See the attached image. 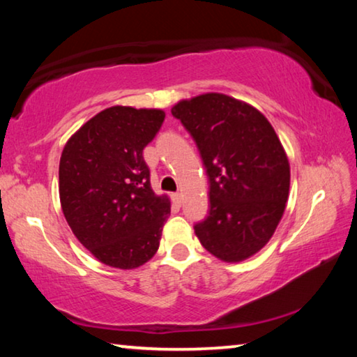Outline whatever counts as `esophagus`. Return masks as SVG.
<instances>
[{
    "label": "esophagus",
    "mask_w": 357,
    "mask_h": 357,
    "mask_svg": "<svg viewBox=\"0 0 357 357\" xmlns=\"http://www.w3.org/2000/svg\"><path fill=\"white\" fill-rule=\"evenodd\" d=\"M172 198H173V202H174V203H176V204H181V203H183V195H181V193H179V192H176V193H173V195H172Z\"/></svg>",
    "instance_id": "1"
}]
</instances>
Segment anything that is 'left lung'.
<instances>
[{"label": "left lung", "mask_w": 357, "mask_h": 357, "mask_svg": "<svg viewBox=\"0 0 357 357\" xmlns=\"http://www.w3.org/2000/svg\"><path fill=\"white\" fill-rule=\"evenodd\" d=\"M200 151L209 179L206 219L193 225L204 249L223 261L252 257L285 211L289 164L273 126L257 108L209 93L172 108Z\"/></svg>", "instance_id": "obj_1"}]
</instances>
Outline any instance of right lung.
<instances>
[{
    "mask_svg": "<svg viewBox=\"0 0 357 357\" xmlns=\"http://www.w3.org/2000/svg\"><path fill=\"white\" fill-rule=\"evenodd\" d=\"M165 113L110 107L83 124L59 160V198L77 239L104 264L138 268L159 249L170 202L151 189L143 149Z\"/></svg>",
    "mask_w": 357,
    "mask_h": 357,
    "instance_id": "obj_1",
    "label": "right lung"
}]
</instances>
